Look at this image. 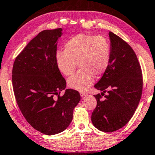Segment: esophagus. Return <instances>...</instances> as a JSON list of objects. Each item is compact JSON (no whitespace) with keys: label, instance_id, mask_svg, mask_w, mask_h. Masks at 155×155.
Instances as JSON below:
<instances>
[{"label":"esophagus","instance_id":"obj_1","mask_svg":"<svg viewBox=\"0 0 155 155\" xmlns=\"http://www.w3.org/2000/svg\"><path fill=\"white\" fill-rule=\"evenodd\" d=\"M86 93H85V92H81L80 93V95H81V97H84L85 96H86Z\"/></svg>","mask_w":155,"mask_h":155}]
</instances>
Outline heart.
I'll list each match as a JSON object with an SVG mask.
<instances>
[{
  "label": "heart",
  "instance_id": "b5f03b06",
  "mask_svg": "<svg viewBox=\"0 0 155 155\" xmlns=\"http://www.w3.org/2000/svg\"><path fill=\"white\" fill-rule=\"evenodd\" d=\"M111 60L109 41L101 36L79 34L65 43L64 51H58L55 61L59 71L69 76L74 73L78 63L81 67L67 81L69 88L86 91L94 83L95 76L106 73Z\"/></svg>",
  "mask_w": 155,
  "mask_h": 155
}]
</instances>
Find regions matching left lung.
Segmentation results:
<instances>
[{
	"mask_svg": "<svg viewBox=\"0 0 155 155\" xmlns=\"http://www.w3.org/2000/svg\"><path fill=\"white\" fill-rule=\"evenodd\" d=\"M108 35L111 60L106 73L94 86L102 92L94 95L97 106L91 121L99 130L111 133L125 126L137 109L142 96V74L131 47L114 33ZM106 92L108 94L104 96Z\"/></svg>",
	"mask_w": 155,
	"mask_h": 155,
	"instance_id": "8db88e82",
	"label": "left lung"
}]
</instances>
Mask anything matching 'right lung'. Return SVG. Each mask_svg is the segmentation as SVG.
I'll list each match as a JSON object with an SVG mask.
<instances>
[{
  "label": "right lung",
  "mask_w": 155,
  "mask_h": 155,
  "mask_svg": "<svg viewBox=\"0 0 155 155\" xmlns=\"http://www.w3.org/2000/svg\"><path fill=\"white\" fill-rule=\"evenodd\" d=\"M62 28L39 33L16 57L12 81L20 111L37 130L53 135L64 130L73 118V111L81 100L79 93L65 89L66 81L57 67L55 54ZM58 94L57 99L53 98Z\"/></svg>",
  "instance_id": "add662e5"
}]
</instances>
